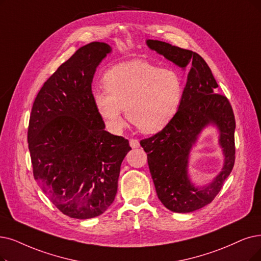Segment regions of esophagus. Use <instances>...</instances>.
<instances>
[{"mask_svg":"<svg viewBox=\"0 0 261 261\" xmlns=\"http://www.w3.org/2000/svg\"><path fill=\"white\" fill-rule=\"evenodd\" d=\"M129 144H130V147L133 148V149H135V148H138L139 147V141L137 140V139H130L129 140Z\"/></svg>","mask_w":261,"mask_h":261,"instance_id":"1","label":"esophagus"}]
</instances>
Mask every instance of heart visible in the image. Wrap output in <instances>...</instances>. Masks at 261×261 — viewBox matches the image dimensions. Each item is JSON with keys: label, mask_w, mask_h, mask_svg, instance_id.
Masks as SVG:
<instances>
[{"label": "heart", "mask_w": 261, "mask_h": 261, "mask_svg": "<svg viewBox=\"0 0 261 261\" xmlns=\"http://www.w3.org/2000/svg\"><path fill=\"white\" fill-rule=\"evenodd\" d=\"M106 91L93 93L99 116L113 132L127 120L143 134H155L169 124L182 100L183 86L171 69L144 61H130L110 68L102 78Z\"/></svg>", "instance_id": "heart-1"}]
</instances>
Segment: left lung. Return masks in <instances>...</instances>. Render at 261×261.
<instances>
[{
  "label": "left lung",
  "mask_w": 261,
  "mask_h": 261,
  "mask_svg": "<svg viewBox=\"0 0 261 261\" xmlns=\"http://www.w3.org/2000/svg\"><path fill=\"white\" fill-rule=\"evenodd\" d=\"M147 44L178 66L190 67L175 116L161 132L140 140V145L147 153L156 194L162 203L172 212H193L213 201L233 168L234 114L228 98L214 93L218 87L216 80L199 55L161 40L149 39ZM211 122L220 130L225 164L212 184L196 188L187 176V161L197 135Z\"/></svg>",
  "instance_id": "left-lung-1"
}]
</instances>
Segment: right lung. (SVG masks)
<instances>
[{"instance_id": "right-lung-1", "label": "right lung", "mask_w": 261, "mask_h": 261, "mask_svg": "<svg viewBox=\"0 0 261 261\" xmlns=\"http://www.w3.org/2000/svg\"><path fill=\"white\" fill-rule=\"evenodd\" d=\"M109 45L79 48L39 90L31 111L28 143L33 175L58 209L88 220L105 212L118 192L128 140L105 130L93 102L92 80Z\"/></svg>"}]
</instances>
